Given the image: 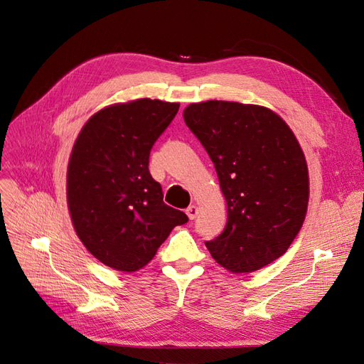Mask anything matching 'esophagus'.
Returning <instances> with one entry per match:
<instances>
[{"mask_svg": "<svg viewBox=\"0 0 364 364\" xmlns=\"http://www.w3.org/2000/svg\"><path fill=\"white\" fill-rule=\"evenodd\" d=\"M197 214H199V208H197L196 205H190L188 208H186V215L190 217V220H194L197 217Z\"/></svg>", "mask_w": 364, "mask_h": 364, "instance_id": "34e87169", "label": "esophagus"}]
</instances>
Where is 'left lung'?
Returning <instances> with one entry per match:
<instances>
[{
	"label": "left lung",
	"mask_w": 364,
	"mask_h": 364,
	"mask_svg": "<svg viewBox=\"0 0 364 364\" xmlns=\"http://www.w3.org/2000/svg\"><path fill=\"white\" fill-rule=\"evenodd\" d=\"M185 124L211 158L228 203L223 232L205 245L234 273L284 255L302 228L308 168L299 142L270 109L234 102L193 103Z\"/></svg>",
	"instance_id": "obj_1"
}]
</instances>
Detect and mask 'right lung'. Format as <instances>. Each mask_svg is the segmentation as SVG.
I'll return each instance as SVG.
<instances>
[{
	"mask_svg": "<svg viewBox=\"0 0 364 364\" xmlns=\"http://www.w3.org/2000/svg\"><path fill=\"white\" fill-rule=\"evenodd\" d=\"M179 103L141 98L102 109L83 126L68 165L71 220L85 247L106 266L135 272L155 257L185 213L164 203L151 178L153 144Z\"/></svg>",
	"mask_w": 364,
	"mask_h": 364,
	"instance_id": "right-lung-1",
	"label": "right lung"
}]
</instances>
